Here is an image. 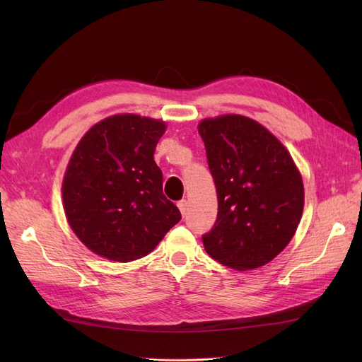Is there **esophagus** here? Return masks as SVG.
<instances>
[{
  "label": "esophagus",
  "mask_w": 362,
  "mask_h": 362,
  "mask_svg": "<svg viewBox=\"0 0 362 362\" xmlns=\"http://www.w3.org/2000/svg\"><path fill=\"white\" fill-rule=\"evenodd\" d=\"M178 208H180L181 214H182V216H185V213H187V208H189V202L185 201V199L180 201V202H178Z\"/></svg>",
  "instance_id": "34e87169"
}]
</instances>
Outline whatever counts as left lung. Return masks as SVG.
<instances>
[{
	"instance_id": "obj_1",
	"label": "left lung",
	"mask_w": 362,
	"mask_h": 362,
	"mask_svg": "<svg viewBox=\"0 0 362 362\" xmlns=\"http://www.w3.org/2000/svg\"><path fill=\"white\" fill-rule=\"evenodd\" d=\"M217 190V218L202 235L206 254L223 266H264L286 247L303 211V184L281 141L238 115L198 127Z\"/></svg>"
}]
</instances>
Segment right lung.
Returning a JSON list of instances; mask_svg holds the SVG:
<instances>
[{"instance_id":"obj_1","label":"right lung","mask_w":362,"mask_h":362,"mask_svg":"<svg viewBox=\"0 0 362 362\" xmlns=\"http://www.w3.org/2000/svg\"><path fill=\"white\" fill-rule=\"evenodd\" d=\"M161 120L116 115L92 127L75 148L63 180L68 222L95 254L113 261L148 255L181 213L163 194L154 151Z\"/></svg>"}]
</instances>
